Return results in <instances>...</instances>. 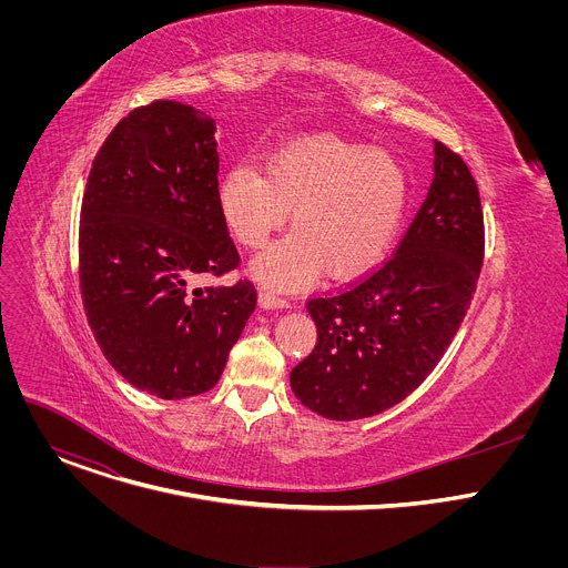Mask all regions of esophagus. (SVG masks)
<instances>
[{
  "mask_svg": "<svg viewBox=\"0 0 568 568\" xmlns=\"http://www.w3.org/2000/svg\"><path fill=\"white\" fill-rule=\"evenodd\" d=\"M258 303H261V307H265V310L287 307V305H290L285 298L276 296V294H274V292H270V290H261V294H258Z\"/></svg>",
  "mask_w": 568,
  "mask_h": 568,
  "instance_id": "34e87169",
  "label": "esophagus"
}]
</instances>
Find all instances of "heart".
Returning <instances> with one entry per match:
<instances>
[{
  "label": "heart",
  "instance_id": "b5f03b06",
  "mask_svg": "<svg viewBox=\"0 0 568 568\" xmlns=\"http://www.w3.org/2000/svg\"><path fill=\"white\" fill-rule=\"evenodd\" d=\"M404 204L407 175L395 156L333 134L278 148L267 173L237 164L220 182L224 222L250 250L263 247L292 211L294 233L252 265L276 287L307 285L321 270L333 281L362 276L388 250Z\"/></svg>",
  "mask_w": 568,
  "mask_h": 568
}]
</instances>
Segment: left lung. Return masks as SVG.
Here are the masks:
<instances>
[{
  "instance_id": "obj_1",
  "label": "left lung",
  "mask_w": 568,
  "mask_h": 568,
  "mask_svg": "<svg viewBox=\"0 0 568 568\" xmlns=\"http://www.w3.org/2000/svg\"><path fill=\"white\" fill-rule=\"evenodd\" d=\"M434 182L395 254L307 312L316 346L292 368L301 404L331 420L375 416L436 368L474 298L485 231L478 186L460 154L434 143Z\"/></svg>"
}]
</instances>
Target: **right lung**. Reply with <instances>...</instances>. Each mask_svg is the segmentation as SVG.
Instances as JSON below:
<instances>
[{
  "mask_svg": "<svg viewBox=\"0 0 568 568\" xmlns=\"http://www.w3.org/2000/svg\"><path fill=\"white\" fill-rule=\"evenodd\" d=\"M215 121L154 101L116 123L94 156L78 229L90 328L132 386L161 399L213 388L256 310V287H197L240 256L217 191Z\"/></svg>",
  "mask_w": 568,
  "mask_h": 568,
  "instance_id": "right-lung-1",
  "label": "right lung"
}]
</instances>
